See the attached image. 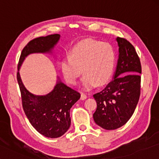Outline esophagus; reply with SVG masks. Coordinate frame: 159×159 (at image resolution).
Segmentation results:
<instances>
[{"label":"esophagus","instance_id":"obj_1","mask_svg":"<svg viewBox=\"0 0 159 159\" xmlns=\"http://www.w3.org/2000/svg\"><path fill=\"white\" fill-rule=\"evenodd\" d=\"M87 98V96L86 95V94L83 93H81V100H85Z\"/></svg>","mask_w":159,"mask_h":159}]
</instances>
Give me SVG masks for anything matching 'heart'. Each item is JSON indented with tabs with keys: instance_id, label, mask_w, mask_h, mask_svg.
<instances>
[{
	"instance_id": "1",
	"label": "heart",
	"mask_w": 159,
	"mask_h": 159,
	"mask_svg": "<svg viewBox=\"0 0 159 159\" xmlns=\"http://www.w3.org/2000/svg\"><path fill=\"white\" fill-rule=\"evenodd\" d=\"M115 61V51L110 44L86 39L75 44L69 55L61 58L60 68L64 79L70 84H76L82 72L80 84L88 91L110 80Z\"/></svg>"
}]
</instances>
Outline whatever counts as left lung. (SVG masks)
<instances>
[{"instance_id":"1","label":"left lung","mask_w":159,"mask_h":159,"mask_svg":"<svg viewBox=\"0 0 159 159\" xmlns=\"http://www.w3.org/2000/svg\"><path fill=\"white\" fill-rule=\"evenodd\" d=\"M118 60L112 80L94 94L97 109L95 123L106 130H115L126 123L137 106L140 94V61L134 47L117 37Z\"/></svg>"}]
</instances>
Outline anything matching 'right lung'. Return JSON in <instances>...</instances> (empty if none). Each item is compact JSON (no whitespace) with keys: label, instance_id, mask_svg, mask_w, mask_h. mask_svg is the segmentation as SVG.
I'll return each instance as SVG.
<instances>
[{"label":"right lung","instance_id":"add662e5","mask_svg":"<svg viewBox=\"0 0 159 159\" xmlns=\"http://www.w3.org/2000/svg\"><path fill=\"white\" fill-rule=\"evenodd\" d=\"M60 38L59 34H53L30 41L22 50L18 65L17 81L24 112L38 133L51 138H59L69 129L71 124L70 111L80 99V93L64 84L57 76V83L52 91L46 95H35L25 87L19 69L25 58L31 54H48L56 58L53 51Z\"/></svg>","mask_w":159,"mask_h":159}]
</instances>
